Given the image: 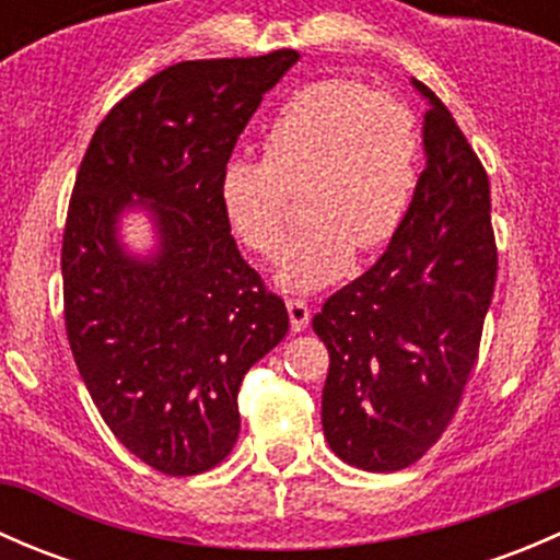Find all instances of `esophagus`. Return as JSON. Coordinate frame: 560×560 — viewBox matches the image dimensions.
Masks as SVG:
<instances>
[{
    "label": "esophagus",
    "instance_id": "34e87169",
    "mask_svg": "<svg viewBox=\"0 0 560 560\" xmlns=\"http://www.w3.org/2000/svg\"><path fill=\"white\" fill-rule=\"evenodd\" d=\"M287 312H290L292 330L295 332L306 330L308 322H312V308H308L306 301H301V298H290V301H287Z\"/></svg>",
    "mask_w": 560,
    "mask_h": 560
}]
</instances>
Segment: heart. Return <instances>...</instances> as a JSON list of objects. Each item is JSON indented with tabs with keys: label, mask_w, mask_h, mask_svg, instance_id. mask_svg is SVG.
I'll list each match as a JSON object with an SVG mask.
<instances>
[{
	"label": "heart",
	"mask_w": 560,
	"mask_h": 560,
	"mask_svg": "<svg viewBox=\"0 0 560 560\" xmlns=\"http://www.w3.org/2000/svg\"><path fill=\"white\" fill-rule=\"evenodd\" d=\"M417 186V127L387 92L349 78H322L295 89L270 118L265 160L233 156L219 180L235 238L273 257L290 224L292 195L303 217L281 248L276 281L287 292H314L349 270L360 252L385 246L406 217Z\"/></svg>",
	"instance_id": "obj_1"
}]
</instances>
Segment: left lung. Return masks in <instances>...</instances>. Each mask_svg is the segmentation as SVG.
Wrapping results in <instances>:
<instances>
[{
    "mask_svg": "<svg viewBox=\"0 0 560 560\" xmlns=\"http://www.w3.org/2000/svg\"><path fill=\"white\" fill-rule=\"evenodd\" d=\"M428 167L389 241L360 279L330 295L314 332L330 354L322 428L363 471H398L442 439L479 358L499 248L490 180L453 113L428 86Z\"/></svg>",
    "mask_w": 560,
    "mask_h": 560,
    "instance_id": "8db88e82",
    "label": "left lung"
}]
</instances>
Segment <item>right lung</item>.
<instances>
[{
    "mask_svg": "<svg viewBox=\"0 0 560 560\" xmlns=\"http://www.w3.org/2000/svg\"><path fill=\"white\" fill-rule=\"evenodd\" d=\"M298 59L281 48L165 67L107 110L78 167L61 235L67 341L113 436L167 477L230 455L241 382L290 330L284 301L230 235L219 180ZM132 196L163 235L151 264L115 241Z\"/></svg>",
    "mask_w": 560,
    "mask_h": 560,
    "instance_id": "1",
    "label": "right lung"
}]
</instances>
